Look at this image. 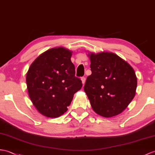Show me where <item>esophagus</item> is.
<instances>
[{
    "mask_svg": "<svg viewBox=\"0 0 155 155\" xmlns=\"http://www.w3.org/2000/svg\"><path fill=\"white\" fill-rule=\"evenodd\" d=\"M81 81H82V84H84L85 83V81H86V78L85 77H81Z\"/></svg>",
    "mask_w": 155,
    "mask_h": 155,
    "instance_id": "34e87169",
    "label": "esophagus"
}]
</instances>
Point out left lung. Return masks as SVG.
I'll use <instances>...</instances> for the list:
<instances>
[{
  "instance_id": "8db88e82",
  "label": "left lung",
  "mask_w": 155,
  "mask_h": 155,
  "mask_svg": "<svg viewBox=\"0 0 155 155\" xmlns=\"http://www.w3.org/2000/svg\"><path fill=\"white\" fill-rule=\"evenodd\" d=\"M92 74L84 91L96 114L105 117L121 114L134 99L137 77L126 61L112 53H91Z\"/></svg>"
}]
</instances>
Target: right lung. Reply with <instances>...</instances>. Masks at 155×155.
Returning <instances> with one entry per match:
<instances>
[{
  "instance_id": "add662e5",
  "label": "right lung",
  "mask_w": 155,
  "mask_h": 155,
  "mask_svg": "<svg viewBox=\"0 0 155 155\" xmlns=\"http://www.w3.org/2000/svg\"><path fill=\"white\" fill-rule=\"evenodd\" d=\"M71 51L63 48H52L31 63L26 74L29 96L39 112L57 117L68 110L74 94L82 86L75 77Z\"/></svg>"
}]
</instances>
